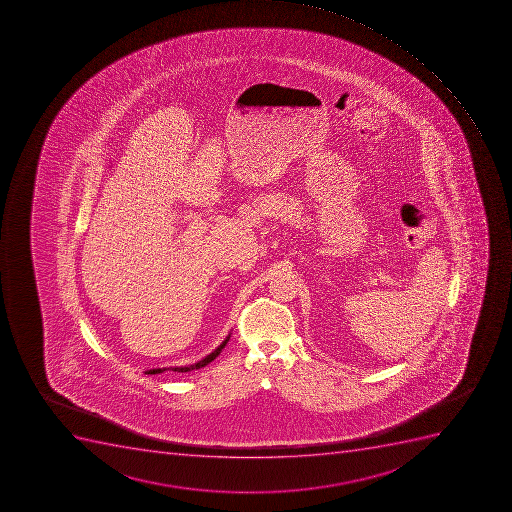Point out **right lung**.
Here are the masks:
<instances>
[{"label":"right lung","instance_id":"right-lung-1","mask_svg":"<svg viewBox=\"0 0 512 512\" xmlns=\"http://www.w3.org/2000/svg\"><path fill=\"white\" fill-rule=\"evenodd\" d=\"M228 339H230V334H228L227 338H225V341H223L220 346L215 349V351L210 352L209 356H205L204 359L199 360V362H196V364L192 365H184V367H171V370H174V372H191V370L196 369H202V367H205V365L210 364L212 360L215 359V357L222 352L223 347L227 346ZM165 370L169 369H150L145 372V374H161V372H165Z\"/></svg>","mask_w":512,"mask_h":512}]
</instances>
